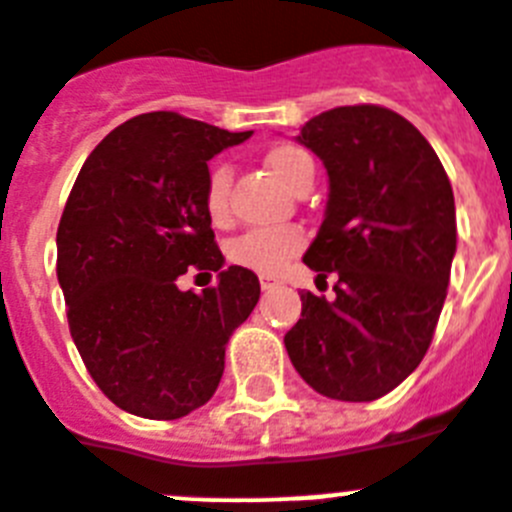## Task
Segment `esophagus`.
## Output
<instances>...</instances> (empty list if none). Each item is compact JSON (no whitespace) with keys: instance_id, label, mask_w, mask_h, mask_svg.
I'll list each match as a JSON object with an SVG mask.
<instances>
[{"instance_id":"obj_1","label":"esophagus","mask_w":512,"mask_h":512,"mask_svg":"<svg viewBox=\"0 0 512 512\" xmlns=\"http://www.w3.org/2000/svg\"><path fill=\"white\" fill-rule=\"evenodd\" d=\"M282 282H279L277 277H272V274H261V290H274V287H279Z\"/></svg>"}]
</instances>
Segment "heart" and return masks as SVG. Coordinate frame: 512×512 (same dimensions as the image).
Wrapping results in <instances>:
<instances>
[{"mask_svg": "<svg viewBox=\"0 0 512 512\" xmlns=\"http://www.w3.org/2000/svg\"><path fill=\"white\" fill-rule=\"evenodd\" d=\"M266 168L272 170L287 189H295L305 176H313V157L298 144H274L272 150L266 152ZM230 183H233V168L227 163H217L209 170L204 204L214 225H222L230 217ZM303 246L305 235L298 227H256L240 235L230 246V259L253 272L272 274L279 272L292 256H298Z\"/></svg>", "mask_w": 512, "mask_h": 512, "instance_id": "b5f03b06", "label": "heart"}]
</instances>
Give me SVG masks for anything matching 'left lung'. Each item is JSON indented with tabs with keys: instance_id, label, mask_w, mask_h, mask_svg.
I'll return each mask as SVG.
<instances>
[{
	"instance_id": "left-lung-1",
	"label": "left lung",
	"mask_w": 512,
	"mask_h": 512,
	"mask_svg": "<svg viewBox=\"0 0 512 512\" xmlns=\"http://www.w3.org/2000/svg\"><path fill=\"white\" fill-rule=\"evenodd\" d=\"M298 142L329 170V204L303 261L334 300L303 292L285 334L292 365L336 401H375L430 349L456 253V204L443 163L414 124L360 103L323 111Z\"/></svg>"
}]
</instances>
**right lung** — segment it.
<instances>
[{
  "mask_svg": "<svg viewBox=\"0 0 512 512\" xmlns=\"http://www.w3.org/2000/svg\"><path fill=\"white\" fill-rule=\"evenodd\" d=\"M251 131H227L176 111L116 126L90 152L56 230V277L77 352L113 404L144 419H178L212 399L225 347L251 316L259 277L222 272L207 214L209 168ZM221 272L196 296L175 279Z\"/></svg>",
  "mask_w": 512,
  "mask_h": 512,
  "instance_id": "1",
  "label": "right lung"
}]
</instances>
